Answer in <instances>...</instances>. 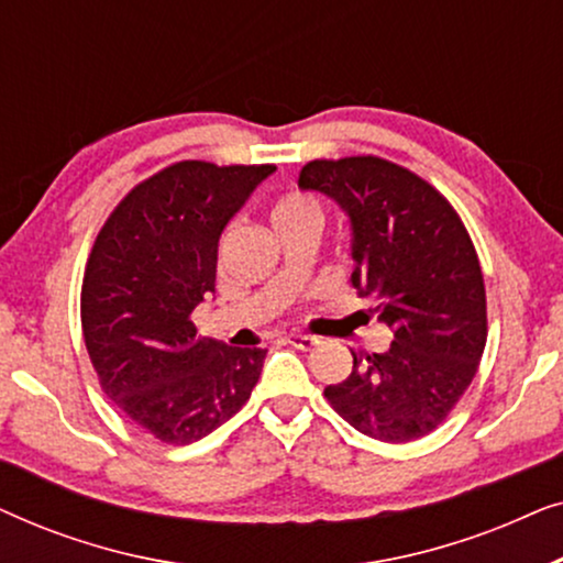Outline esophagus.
Instances as JSON below:
<instances>
[{
  "instance_id": "obj_1",
  "label": "esophagus",
  "mask_w": 563,
  "mask_h": 563,
  "mask_svg": "<svg viewBox=\"0 0 563 563\" xmlns=\"http://www.w3.org/2000/svg\"><path fill=\"white\" fill-rule=\"evenodd\" d=\"M287 341L295 345V349H299V351H312L314 345H318L320 341L314 335H302V333H295V335H289Z\"/></svg>"
}]
</instances>
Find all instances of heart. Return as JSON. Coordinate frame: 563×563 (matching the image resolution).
Returning <instances> with one entry per match:
<instances>
[{
  "mask_svg": "<svg viewBox=\"0 0 563 563\" xmlns=\"http://www.w3.org/2000/svg\"><path fill=\"white\" fill-rule=\"evenodd\" d=\"M305 222H322L320 207L314 205L310 197L297 195V191H289V195H282L274 199V205H272L274 230H282L289 225H305Z\"/></svg>",
  "mask_w": 563,
  "mask_h": 563,
  "instance_id": "1",
  "label": "heart"
}]
</instances>
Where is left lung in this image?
I'll return each instance as SVG.
<instances>
[{
  "mask_svg": "<svg viewBox=\"0 0 563 563\" xmlns=\"http://www.w3.org/2000/svg\"><path fill=\"white\" fill-rule=\"evenodd\" d=\"M299 189L333 199L351 225V284L391 328L382 353H353L325 387L358 433L384 443L428 435L472 384L487 343L482 266L464 222L407 168L376 156L310 161Z\"/></svg>",
  "mask_w": 563,
  "mask_h": 563,
  "instance_id": "obj_1",
  "label": "left lung"
}]
</instances>
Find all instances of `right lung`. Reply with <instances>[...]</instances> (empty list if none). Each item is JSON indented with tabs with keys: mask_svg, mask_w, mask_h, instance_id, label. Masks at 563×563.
<instances>
[{
	"mask_svg": "<svg viewBox=\"0 0 563 563\" xmlns=\"http://www.w3.org/2000/svg\"><path fill=\"white\" fill-rule=\"evenodd\" d=\"M276 166L181 161L114 207L91 249L81 328L104 395L164 443H195L249 402L264 349L197 338L218 243Z\"/></svg>",
	"mask_w": 563,
	"mask_h": 563,
	"instance_id": "obj_1",
	"label": "right lung"
}]
</instances>
